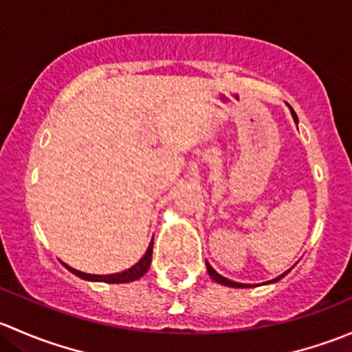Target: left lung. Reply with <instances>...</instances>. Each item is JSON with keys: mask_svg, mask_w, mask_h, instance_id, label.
<instances>
[{"mask_svg": "<svg viewBox=\"0 0 352 352\" xmlns=\"http://www.w3.org/2000/svg\"><path fill=\"white\" fill-rule=\"evenodd\" d=\"M287 107H289V105H287ZM289 109H291V107H289ZM291 116H293L294 122L298 124V117H296V113H294V110H293V109H291ZM206 269H208V274L211 276V279H214V281H216V283H219V285H225V286H230V287H250V285H242V283H235V281H230V279L223 278L221 274H218V272H216L214 269H212L211 265H209V262H208V261H206ZM287 272H289V271L283 272L281 276H278V278H276V279H271V281H267V283H265V285H269V283H278L279 279L285 278V276L287 274Z\"/></svg>", "mask_w": 352, "mask_h": 352, "instance_id": "1", "label": "left lung"}]
</instances>
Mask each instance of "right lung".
Listing matches in <instances>:
<instances>
[{
  "label": "right lung",
  "mask_w": 352,
  "mask_h": 352,
  "mask_svg": "<svg viewBox=\"0 0 352 352\" xmlns=\"http://www.w3.org/2000/svg\"><path fill=\"white\" fill-rule=\"evenodd\" d=\"M151 255H153V240H151L150 247H148V250L144 252L143 257L140 258V262H136L133 267L126 269V271H122V272H117V274H107V276L87 274V272H81V271H76V269L69 267V265L65 264V262H63V265H65L67 271H71L73 274H76L78 278L87 279V281H100V283H110V285H120V283H131V281H136V279L143 278V276L146 274L148 269H150Z\"/></svg>",
  "instance_id": "1"
}]
</instances>
